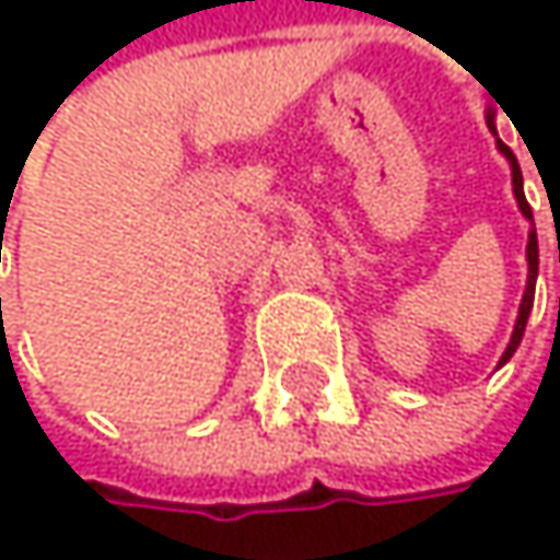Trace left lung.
<instances>
[{
    "label": "left lung",
    "instance_id": "8db88e82",
    "mask_svg": "<svg viewBox=\"0 0 560 560\" xmlns=\"http://www.w3.org/2000/svg\"><path fill=\"white\" fill-rule=\"evenodd\" d=\"M500 152H503L505 159H509V165H512V190H515V200H518V210L532 220V207H528V200H525V190H522V171H518V162H515V155H512V149L500 142ZM528 284H525V294H522V304H518V317H515V330H512V340H509V347H505L503 360H500V366L509 363V357L515 353V347L522 343V334H525V324H528V314H532V301H535V279H538V236H535V230L528 233Z\"/></svg>",
    "mask_w": 560,
    "mask_h": 560
}]
</instances>
